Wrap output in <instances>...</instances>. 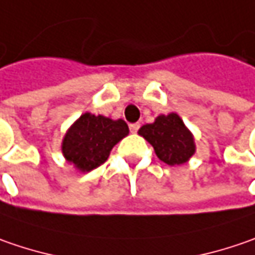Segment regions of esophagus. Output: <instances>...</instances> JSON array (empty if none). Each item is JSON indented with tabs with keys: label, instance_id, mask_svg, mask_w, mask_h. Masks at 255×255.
<instances>
[{
	"label": "esophagus",
	"instance_id": "obj_1",
	"mask_svg": "<svg viewBox=\"0 0 255 255\" xmlns=\"http://www.w3.org/2000/svg\"><path fill=\"white\" fill-rule=\"evenodd\" d=\"M139 128H140V123H130V125H129V129H130V132L132 133L137 132Z\"/></svg>",
	"mask_w": 255,
	"mask_h": 255
}]
</instances>
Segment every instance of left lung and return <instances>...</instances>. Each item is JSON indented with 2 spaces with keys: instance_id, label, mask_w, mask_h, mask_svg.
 Here are the masks:
<instances>
[{
  "instance_id": "obj_1",
  "label": "left lung",
  "mask_w": 255,
  "mask_h": 255,
  "mask_svg": "<svg viewBox=\"0 0 255 255\" xmlns=\"http://www.w3.org/2000/svg\"><path fill=\"white\" fill-rule=\"evenodd\" d=\"M139 134L150 143L157 157L169 166L186 163L196 152L194 137L177 113L160 115L143 125Z\"/></svg>"
}]
</instances>
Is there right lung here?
<instances>
[{
	"label": "right lung",
	"instance_id": "1",
	"mask_svg": "<svg viewBox=\"0 0 255 255\" xmlns=\"http://www.w3.org/2000/svg\"><path fill=\"white\" fill-rule=\"evenodd\" d=\"M128 133L129 128L122 119L84 113L65 134L62 153L78 170L91 171L108 160L113 146Z\"/></svg>",
	"mask_w": 255,
	"mask_h": 255
}]
</instances>
